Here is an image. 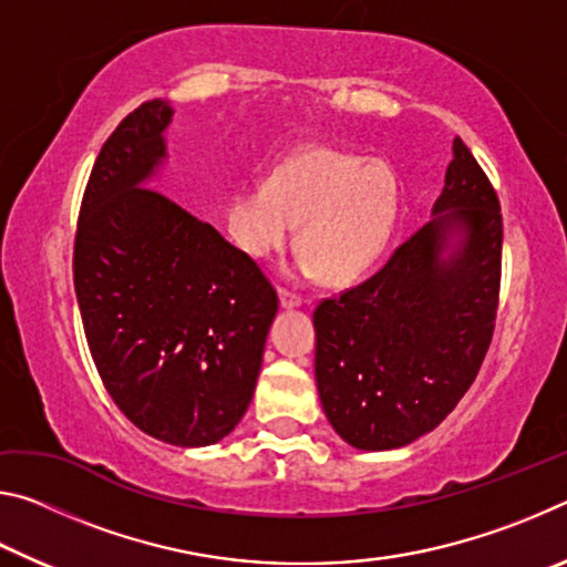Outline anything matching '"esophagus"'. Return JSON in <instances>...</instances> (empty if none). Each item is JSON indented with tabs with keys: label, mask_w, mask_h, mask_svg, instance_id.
Listing matches in <instances>:
<instances>
[{
	"label": "esophagus",
	"mask_w": 567,
	"mask_h": 567,
	"mask_svg": "<svg viewBox=\"0 0 567 567\" xmlns=\"http://www.w3.org/2000/svg\"><path fill=\"white\" fill-rule=\"evenodd\" d=\"M280 305L285 307V310H295V307L302 305V297L297 292H290V290H280Z\"/></svg>",
	"instance_id": "esophagus-1"
}]
</instances>
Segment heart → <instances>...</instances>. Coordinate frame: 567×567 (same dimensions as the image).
<instances>
[{
	"label": "heart",
	"instance_id": "obj_1",
	"mask_svg": "<svg viewBox=\"0 0 567 567\" xmlns=\"http://www.w3.org/2000/svg\"><path fill=\"white\" fill-rule=\"evenodd\" d=\"M398 207V177L385 162L307 147L270 179L235 189L225 223L235 245L255 260L282 252L302 225L297 272H322L328 282L344 285L368 272L385 249Z\"/></svg>",
	"mask_w": 567,
	"mask_h": 567
}]
</instances>
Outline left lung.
<instances>
[{
	"label": "left lung",
	"instance_id": "obj_1",
	"mask_svg": "<svg viewBox=\"0 0 567 567\" xmlns=\"http://www.w3.org/2000/svg\"><path fill=\"white\" fill-rule=\"evenodd\" d=\"M501 252L495 189L455 137L433 219L378 275L312 315L315 380L344 443L395 450L453 412L493 338Z\"/></svg>",
	"mask_w": 567,
	"mask_h": 567
}]
</instances>
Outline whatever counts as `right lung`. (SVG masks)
<instances>
[{
	"label": "right lung",
	"mask_w": 567,
	"mask_h": 567,
	"mask_svg": "<svg viewBox=\"0 0 567 567\" xmlns=\"http://www.w3.org/2000/svg\"><path fill=\"white\" fill-rule=\"evenodd\" d=\"M172 114L145 102L104 142L76 225L74 290L124 417L162 443L205 447L252 402L277 292L213 225L150 189Z\"/></svg>",
	"instance_id": "1"
}]
</instances>
